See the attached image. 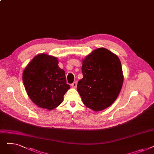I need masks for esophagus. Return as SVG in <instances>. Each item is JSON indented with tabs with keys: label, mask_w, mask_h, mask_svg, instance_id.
<instances>
[{
	"label": "esophagus",
	"mask_w": 154,
	"mask_h": 154,
	"mask_svg": "<svg viewBox=\"0 0 154 154\" xmlns=\"http://www.w3.org/2000/svg\"><path fill=\"white\" fill-rule=\"evenodd\" d=\"M71 86H72L73 88H76V87H77V82H73V83L71 84Z\"/></svg>",
	"instance_id": "esophagus-1"
}]
</instances>
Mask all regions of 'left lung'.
I'll use <instances>...</instances> for the list:
<instances>
[{
    "label": "left lung",
    "instance_id": "obj_1",
    "mask_svg": "<svg viewBox=\"0 0 154 154\" xmlns=\"http://www.w3.org/2000/svg\"><path fill=\"white\" fill-rule=\"evenodd\" d=\"M83 78L77 91L85 106L94 111L107 108L114 102L122 88L124 77L118 57L105 48H99L82 62Z\"/></svg>",
    "mask_w": 154,
    "mask_h": 154
}]
</instances>
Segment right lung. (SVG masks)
<instances>
[{
  "mask_svg": "<svg viewBox=\"0 0 154 154\" xmlns=\"http://www.w3.org/2000/svg\"><path fill=\"white\" fill-rule=\"evenodd\" d=\"M58 63L55 57L38 54L23 72L26 92L39 107L48 110L56 108L62 102L63 95L70 88L65 72L59 67Z\"/></svg>",
  "mask_w": 154,
  "mask_h": 154,
  "instance_id": "add662e5",
  "label": "right lung"
}]
</instances>
